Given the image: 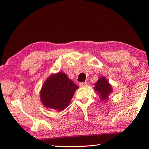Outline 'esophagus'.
<instances>
[{
  "label": "esophagus",
  "instance_id": "esophagus-1",
  "mask_svg": "<svg viewBox=\"0 0 149 149\" xmlns=\"http://www.w3.org/2000/svg\"><path fill=\"white\" fill-rule=\"evenodd\" d=\"M88 83L86 82H83V83H79V86L81 87H83V86H87Z\"/></svg>",
  "mask_w": 149,
  "mask_h": 149
}]
</instances>
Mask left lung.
<instances>
[{
	"label": "left lung",
	"mask_w": 149,
	"mask_h": 149,
	"mask_svg": "<svg viewBox=\"0 0 149 149\" xmlns=\"http://www.w3.org/2000/svg\"><path fill=\"white\" fill-rule=\"evenodd\" d=\"M94 89L100 95L99 96L102 101H106L109 100V96L113 91L112 85L104 76L99 78L97 82L94 84Z\"/></svg>",
	"instance_id": "1"
}]
</instances>
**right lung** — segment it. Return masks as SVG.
Masks as SVG:
<instances>
[{
    "label": "right lung",
    "mask_w": 149,
    "mask_h": 149,
    "mask_svg": "<svg viewBox=\"0 0 149 149\" xmlns=\"http://www.w3.org/2000/svg\"><path fill=\"white\" fill-rule=\"evenodd\" d=\"M79 88L63 72L52 74L43 83L40 101L47 109L62 111L69 106L76 90Z\"/></svg>",
    "instance_id": "obj_1"
}]
</instances>
